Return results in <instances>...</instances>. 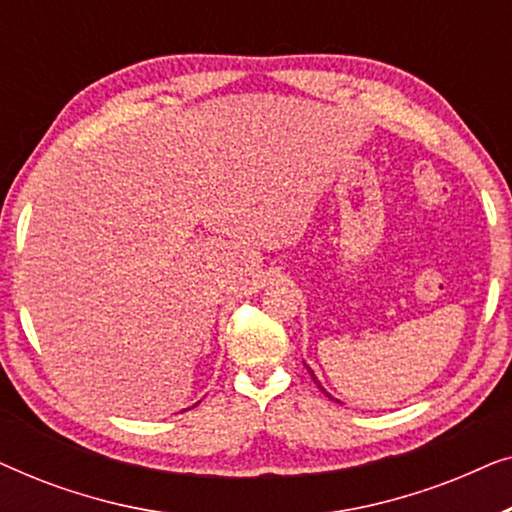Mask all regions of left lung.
Wrapping results in <instances>:
<instances>
[{
  "label": "left lung",
  "mask_w": 512,
  "mask_h": 512,
  "mask_svg": "<svg viewBox=\"0 0 512 512\" xmlns=\"http://www.w3.org/2000/svg\"><path fill=\"white\" fill-rule=\"evenodd\" d=\"M305 368H307V366H305ZM307 373H310V375H312V380H314V384H317V387H319V389H321V391H324V394H326V396H328V398H333V396H331V394H328V391H326V389H324V387H321V382H319V380H317V377H314V373H312V368H307ZM333 401H335V403H340V401H338V398H333Z\"/></svg>",
  "instance_id": "1"
}]
</instances>
